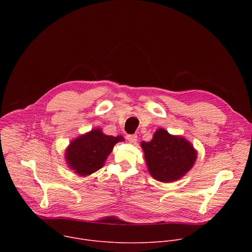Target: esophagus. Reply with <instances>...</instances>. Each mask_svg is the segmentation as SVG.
<instances>
[{"mask_svg": "<svg viewBox=\"0 0 252 252\" xmlns=\"http://www.w3.org/2000/svg\"><path fill=\"white\" fill-rule=\"evenodd\" d=\"M126 139L131 142V143H134L136 140H137V135L136 134H127L126 135Z\"/></svg>", "mask_w": 252, "mask_h": 252, "instance_id": "esophagus-1", "label": "esophagus"}]
</instances>
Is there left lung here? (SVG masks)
<instances>
[{
	"mask_svg": "<svg viewBox=\"0 0 252 252\" xmlns=\"http://www.w3.org/2000/svg\"><path fill=\"white\" fill-rule=\"evenodd\" d=\"M146 162L152 176L161 183L182 178L193 166L197 153L186 138L158 128L151 141H141Z\"/></svg>",
	"mask_w": 252,
	"mask_h": 252,
	"instance_id": "1",
	"label": "left lung"
}]
</instances>
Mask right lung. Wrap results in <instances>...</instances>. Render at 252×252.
<instances>
[{
    "instance_id": "obj_1",
    "label": "right lung",
    "mask_w": 252,
    "mask_h": 252,
    "mask_svg": "<svg viewBox=\"0 0 252 252\" xmlns=\"http://www.w3.org/2000/svg\"><path fill=\"white\" fill-rule=\"evenodd\" d=\"M122 140V135H106L100 128H94L70 141L64 154L66 163L75 173L90 175L102 167L116 143Z\"/></svg>"
}]
</instances>
